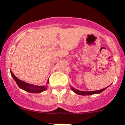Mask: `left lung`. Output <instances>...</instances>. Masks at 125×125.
<instances>
[{
	"label": "left lung",
	"mask_w": 125,
	"mask_h": 125,
	"mask_svg": "<svg viewBox=\"0 0 125 125\" xmlns=\"http://www.w3.org/2000/svg\"><path fill=\"white\" fill-rule=\"evenodd\" d=\"M107 87L104 88L103 89H101L99 90H96V91H89V92H85V91H80V90H77V89H74V88L71 87V89L73 90V92H74L75 94H80V95H91V94H100V93L103 92L105 89Z\"/></svg>",
	"instance_id": "left-lung-1"
}]
</instances>
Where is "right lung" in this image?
Here are the masks:
<instances>
[{
  "mask_svg": "<svg viewBox=\"0 0 125 125\" xmlns=\"http://www.w3.org/2000/svg\"><path fill=\"white\" fill-rule=\"evenodd\" d=\"M10 73H11V75L12 77V78H14V80H15V81L16 82V83L17 84L20 89H23V90H25L26 92H28L30 93H35V94H39V93L42 92L44 91V90H47V86H36V85H33L31 84L27 83L24 82V81H21V80H19L18 78H17L14 74L12 73V71H10ZM49 82V81L48 80L47 83Z\"/></svg>",
  "mask_w": 125,
  "mask_h": 125,
  "instance_id": "add662e5",
  "label": "right lung"
}]
</instances>
